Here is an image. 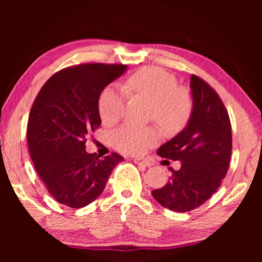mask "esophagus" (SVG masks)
<instances>
[{
    "mask_svg": "<svg viewBox=\"0 0 262 262\" xmlns=\"http://www.w3.org/2000/svg\"><path fill=\"white\" fill-rule=\"evenodd\" d=\"M134 162L142 167H151L152 166L151 161H149L148 159H135Z\"/></svg>",
    "mask_w": 262,
    "mask_h": 262,
    "instance_id": "esophagus-1",
    "label": "esophagus"
}]
</instances>
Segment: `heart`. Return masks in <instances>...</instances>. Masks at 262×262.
<instances>
[{
	"instance_id": "heart-1",
	"label": "heart",
	"mask_w": 262,
	"mask_h": 262,
	"mask_svg": "<svg viewBox=\"0 0 262 262\" xmlns=\"http://www.w3.org/2000/svg\"><path fill=\"white\" fill-rule=\"evenodd\" d=\"M128 92L151 102L150 118L166 130H177L187 123L192 113L193 100L187 88L178 85V80L169 71L159 67H146L132 74L126 81ZM99 114L105 125H114L123 116L124 92L108 87L99 99ZM160 132L155 127H137L125 125L113 135L118 150L130 155H142L155 145Z\"/></svg>"
}]
</instances>
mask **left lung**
I'll return each mask as SVG.
<instances>
[{
	"label": "left lung",
	"mask_w": 262,
	"mask_h": 262,
	"mask_svg": "<svg viewBox=\"0 0 262 262\" xmlns=\"http://www.w3.org/2000/svg\"><path fill=\"white\" fill-rule=\"evenodd\" d=\"M189 87L193 111L187 126L157 150L161 157L180 161L181 167L170 168L169 181L151 192L175 212L194 210L212 196L228 173L232 149L230 119L220 95L195 75Z\"/></svg>",
	"instance_id": "left-lung-1"
}]
</instances>
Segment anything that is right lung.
<instances>
[{
    "mask_svg": "<svg viewBox=\"0 0 262 262\" xmlns=\"http://www.w3.org/2000/svg\"><path fill=\"white\" fill-rule=\"evenodd\" d=\"M126 70L124 64L89 63L53 74L39 91L27 124V143L35 170L57 202L87 206L105 188L117 152L100 159L85 151L87 136L101 124L99 98Z\"/></svg>",
    "mask_w": 262,
    "mask_h": 262,
    "instance_id": "right-lung-1",
    "label": "right lung"
}]
</instances>
